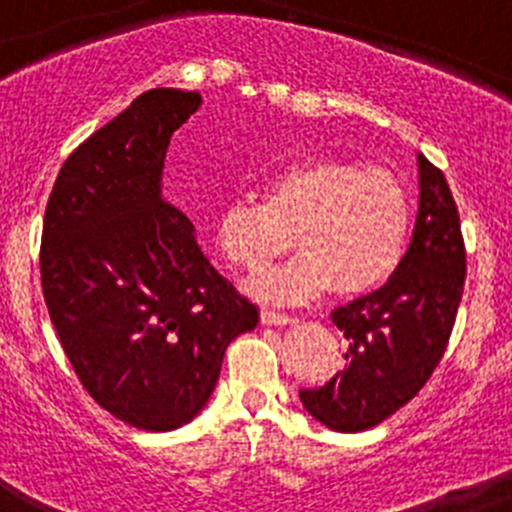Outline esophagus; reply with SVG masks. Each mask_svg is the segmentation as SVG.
Masks as SVG:
<instances>
[{
    "instance_id": "obj_1",
    "label": "esophagus",
    "mask_w": 512,
    "mask_h": 512,
    "mask_svg": "<svg viewBox=\"0 0 512 512\" xmlns=\"http://www.w3.org/2000/svg\"><path fill=\"white\" fill-rule=\"evenodd\" d=\"M296 316H290V313H280V311H262V324L267 326H285V324H296Z\"/></svg>"
}]
</instances>
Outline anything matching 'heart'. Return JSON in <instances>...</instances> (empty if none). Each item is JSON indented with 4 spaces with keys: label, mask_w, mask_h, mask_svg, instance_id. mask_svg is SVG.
I'll return each instance as SVG.
<instances>
[{
    "label": "heart",
    "mask_w": 512,
    "mask_h": 512,
    "mask_svg": "<svg viewBox=\"0 0 512 512\" xmlns=\"http://www.w3.org/2000/svg\"><path fill=\"white\" fill-rule=\"evenodd\" d=\"M260 193L262 204L237 199L216 222L219 250L247 273H260L290 245L301 250L252 280L260 298L298 303L329 285L339 296H362L388 283L403 262L411 199L390 170L308 158L267 173Z\"/></svg>",
    "instance_id": "obj_1"
}]
</instances>
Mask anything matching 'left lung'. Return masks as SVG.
<instances>
[{
  "label": "left lung",
  "instance_id": "8db88e82",
  "mask_svg": "<svg viewBox=\"0 0 512 512\" xmlns=\"http://www.w3.org/2000/svg\"><path fill=\"white\" fill-rule=\"evenodd\" d=\"M418 216L393 278L331 313L347 367L301 403L331 431H365L403 408L434 375L462 301L467 252L444 173L418 155Z\"/></svg>",
  "mask_w": 512,
  "mask_h": 512
}]
</instances>
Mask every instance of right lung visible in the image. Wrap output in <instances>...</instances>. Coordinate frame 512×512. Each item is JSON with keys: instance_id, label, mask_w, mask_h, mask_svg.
I'll return each mask as SVG.
<instances>
[{"instance_id": "1", "label": "right lung", "mask_w": 512, "mask_h": 512, "mask_svg": "<svg viewBox=\"0 0 512 512\" xmlns=\"http://www.w3.org/2000/svg\"><path fill=\"white\" fill-rule=\"evenodd\" d=\"M199 107L196 91L140 94L68 155L45 206L40 278L63 352L142 431L199 416L232 339L260 319L160 191L170 137Z\"/></svg>"}]
</instances>
